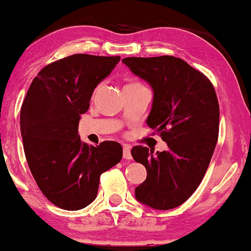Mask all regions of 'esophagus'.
<instances>
[{"instance_id": "obj_1", "label": "esophagus", "mask_w": 251, "mask_h": 251, "mask_svg": "<svg viewBox=\"0 0 251 251\" xmlns=\"http://www.w3.org/2000/svg\"><path fill=\"white\" fill-rule=\"evenodd\" d=\"M123 157L126 160L131 159V151H130V147L128 145L123 146Z\"/></svg>"}]
</instances>
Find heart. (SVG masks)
<instances>
[{
    "mask_svg": "<svg viewBox=\"0 0 251 251\" xmlns=\"http://www.w3.org/2000/svg\"><path fill=\"white\" fill-rule=\"evenodd\" d=\"M126 85H129V87H136V85H143V84H142V83H139V82H136V81H135V82H130V83H128ZM99 89H100V85H98V87L95 89V91H94V96H95L96 94H97V92L99 91Z\"/></svg>",
    "mask_w": 251,
    "mask_h": 251,
    "instance_id": "b5f03b06",
    "label": "heart"
}]
</instances>
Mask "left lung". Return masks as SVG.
Instances as JSON below:
<instances>
[{
  "mask_svg": "<svg viewBox=\"0 0 251 251\" xmlns=\"http://www.w3.org/2000/svg\"><path fill=\"white\" fill-rule=\"evenodd\" d=\"M133 74L149 82L154 97L146 122L160 133L168 150L135 146L131 155L145 166L146 179L136 199L157 210L183 204L203 179L219 132L215 88L203 73L174 56L128 57Z\"/></svg>",
  "mask_w": 251,
  "mask_h": 251,
  "instance_id": "1",
  "label": "left lung"
}]
</instances>
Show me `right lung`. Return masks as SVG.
Wrapping results in <instances>:
<instances>
[{
    "instance_id": "1",
    "label": "right lung",
    "mask_w": 251,
    "mask_h": 251,
    "mask_svg": "<svg viewBox=\"0 0 251 251\" xmlns=\"http://www.w3.org/2000/svg\"><path fill=\"white\" fill-rule=\"evenodd\" d=\"M119 56L77 53L53 61L34 78L20 111L27 163L48 200L65 210H80L97 197L100 175L122 159V146L82 143L81 114L95 88L108 76Z\"/></svg>"
}]
</instances>
